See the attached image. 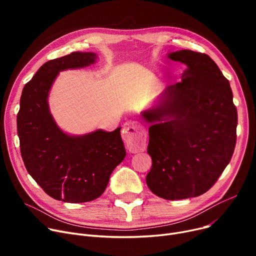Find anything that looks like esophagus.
I'll list each match as a JSON object with an SVG mask.
<instances>
[{
  "label": "esophagus",
  "mask_w": 256,
  "mask_h": 256,
  "mask_svg": "<svg viewBox=\"0 0 256 256\" xmlns=\"http://www.w3.org/2000/svg\"><path fill=\"white\" fill-rule=\"evenodd\" d=\"M124 138L132 152H141L146 148V134L138 121H128L124 128Z\"/></svg>",
  "instance_id": "1"
}]
</instances>
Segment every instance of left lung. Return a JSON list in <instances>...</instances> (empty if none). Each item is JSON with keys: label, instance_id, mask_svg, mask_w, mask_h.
Instances as JSON below:
<instances>
[{"label": "left lung", "instance_id": "8db88e82", "mask_svg": "<svg viewBox=\"0 0 256 256\" xmlns=\"http://www.w3.org/2000/svg\"><path fill=\"white\" fill-rule=\"evenodd\" d=\"M167 56L186 68L142 112L152 160L146 184L156 196L178 200L208 191L230 162L238 113L230 84L210 56L190 50Z\"/></svg>", "mask_w": 256, "mask_h": 256}]
</instances>
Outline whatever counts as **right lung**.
I'll return each instance as SVG.
<instances>
[{"label":"right lung","instance_id":"obj_1","mask_svg":"<svg viewBox=\"0 0 256 256\" xmlns=\"http://www.w3.org/2000/svg\"><path fill=\"white\" fill-rule=\"evenodd\" d=\"M96 58L94 52H74L48 61L20 96L18 135L26 169L48 195L64 202L98 198L126 154L120 128L72 136L57 126L50 112L48 93L59 72L87 67Z\"/></svg>","mask_w":256,"mask_h":256}]
</instances>
